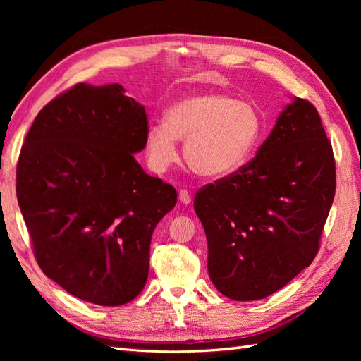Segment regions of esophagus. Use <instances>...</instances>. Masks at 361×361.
Here are the masks:
<instances>
[{
    "label": "esophagus",
    "mask_w": 361,
    "mask_h": 361,
    "mask_svg": "<svg viewBox=\"0 0 361 361\" xmlns=\"http://www.w3.org/2000/svg\"><path fill=\"white\" fill-rule=\"evenodd\" d=\"M178 200L183 203V204H189L190 203V195L186 189H181L180 194H178Z\"/></svg>",
    "instance_id": "34e87169"
}]
</instances>
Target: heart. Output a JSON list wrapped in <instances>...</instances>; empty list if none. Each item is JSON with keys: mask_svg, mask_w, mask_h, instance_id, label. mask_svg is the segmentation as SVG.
Returning <instances> with one entry per match:
<instances>
[{"mask_svg": "<svg viewBox=\"0 0 361 361\" xmlns=\"http://www.w3.org/2000/svg\"><path fill=\"white\" fill-rule=\"evenodd\" d=\"M264 135V116L250 101L224 93H198L169 106L166 119L153 122L145 135V155L155 172L178 161V140L185 159L203 178L219 180L248 164Z\"/></svg>", "mask_w": 361, "mask_h": 361, "instance_id": "b5f03b06", "label": "heart"}]
</instances>
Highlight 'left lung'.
Returning a JSON list of instances; mask_svg holds the SVG:
<instances>
[{"label": "left lung", "instance_id": "obj_1", "mask_svg": "<svg viewBox=\"0 0 361 361\" xmlns=\"http://www.w3.org/2000/svg\"><path fill=\"white\" fill-rule=\"evenodd\" d=\"M334 197L332 144L315 106L291 97L257 155L195 195L216 288L255 301L286 287L315 259Z\"/></svg>", "mask_w": 361, "mask_h": 361}]
</instances>
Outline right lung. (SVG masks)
Instances as JSON below:
<instances>
[{
	"instance_id": "1",
	"label": "right lung",
	"mask_w": 361,
	"mask_h": 361,
	"mask_svg": "<svg viewBox=\"0 0 361 361\" xmlns=\"http://www.w3.org/2000/svg\"><path fill=\"white\" fill-rule=\"evenodd\" d=\"M144 105L119 83H78L43 106L17 166V198L42 271L96 305L127 304L149 276L153 229L176 190L135 159Z\"/></svg>"
}]
</instances>
